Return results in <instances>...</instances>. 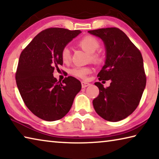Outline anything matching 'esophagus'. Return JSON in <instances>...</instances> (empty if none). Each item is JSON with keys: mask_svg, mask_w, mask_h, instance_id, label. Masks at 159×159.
I'll return each instance as SVG.
<instances>
[{"mask_svg": "<svg viewBox=\"0 0 159 159\" xmlns=\"http://www.w3.org/2000/svg\"><path fill=\"white\" fill-rule=\"evenodd\" d=\"M90 85V84L89 83L86 82V81H85V80H83V81L81 82V85H82V88H85L86 87H88V86H89Z\"/></svg>", "mask_w": 159, "mask_h": 159, "instance_id": "esophagus-1", "label": "esophagus"}]
</instances>
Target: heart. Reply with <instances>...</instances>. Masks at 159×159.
Listing matches in <instances>:
<instances>
[{"label":"heart","instance_id":"heart-1","mask_svg":"<svg viewBox=\"0 0 159 159\" xmlns=\"http://www.w3.org/2000/svg\"><path fill=\"white\" fill-rule=\"evenodd\" d=\"M82 49L90 54V60L95 62H100L102 60V56L95 52L99 47V42L98 39L92 36L83 37L78 43ZM61 60L64 63H68L71 60V52L68 48H64L61 53ZM91 69L87 66H77L71 69V73L73 76L79 78H85L86 75L90 74Z\"/></svg>","mask_w":159,"mask_h":159}]
</instances>
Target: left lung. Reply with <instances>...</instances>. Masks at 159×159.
Returning a JSON list of instances; mask_svg holds the SVG:
<instances>
[{"label":"left lung","instance_id":"8db88e82","mask_svg":"<svg viewBox=\"0 0 159 159\" xmlns=\"http://www.w3.org/2000/svg\"><path fill=\"white\" fill-rule=\"evenodd\" d=\"M88 32L99 38L105 47L106 60L98 74L99 80H111L107 88L99 82L95 83L99 93L93 101L94 109L104 119L119 121L135 110L146 86L142 56L119 29H99Z\"/></svg>","mask_w":159,"mask_h":159}]
</instances>
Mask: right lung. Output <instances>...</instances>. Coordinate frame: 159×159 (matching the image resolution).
<instances>
[{
    "label": "right lung",
    "mask_w": 159,
    "mask_h": 159,
    "mask_svg": "<svg viewBox=\"0 0 159 159\" xmlns=\"http://www.w3.org/2000/svg\"><path fill=\"white\" fill-rule=\"evenodd\" d=\"M81 33L62 28L41 31L21 52L15 75L18 90L28 109L41 119H61L81 90V83L73 76L57 82L53 71L62 65L61 51Z\"/></svg>",
    "instance_id": "1"
}]
</instances>
